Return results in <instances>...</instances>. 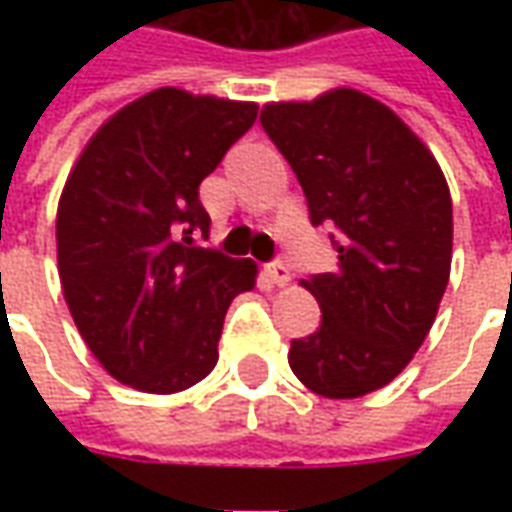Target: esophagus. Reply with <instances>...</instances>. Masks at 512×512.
Returning <instances> with one entry per match:
<instances>
[{"label":"esophagus","mask_w":512,"mask_h":512,"mask_svg":"<svg viewBox=\"0 0 512 512\" xmlns=\"http://www.w3.org/2000/svg\"><path fill=\"white\" fill-rule=\"evenodd\" d=\"M266 277L277 285V288H285L290 282V271L288 266L282 263V260H277V263H271V266H266Z\"/></svg>","instance_id":"1"}]
</instances>
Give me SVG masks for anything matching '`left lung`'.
Here are the masks:
<instances>
[{
	"label": "left lung",
	"mask_w": 512,
	"mask_h": 512,
	"mask_svg": "<svg viewBox=\"0 0 512 512\" xmlns=\"http://www.w3.org/2000/svg\"><path fill=\"white\" fill-rule=\"evenodd\" d=\"M260 123L296 172L312 224L337 227V268L301 279L321 329L290 343V370L329 400L370 395L414 359L450 282L444 172L389 106L351 87L266 104Z\"/></svg>",
	"instance_id": "left-lung-1"
}]
</instances>
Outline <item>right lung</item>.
<instances>
[{"label":"right lung","mask_w":512,"mask_h":512,"mask_svg":"<svg viewBox=\"0 0 512 512\" xmlns=\"http://www.w3.org/2000/svg\"><path fill=\"white\" fill-rule=\"evenodd\" d=\"M257 104L158 87L84 145L57 208V266L87 348L120 384L175 395L211 373L230 301L257 266L194 246L200 183Z\"/></svg>","instance_id":"obj_1"}]
</instances>
